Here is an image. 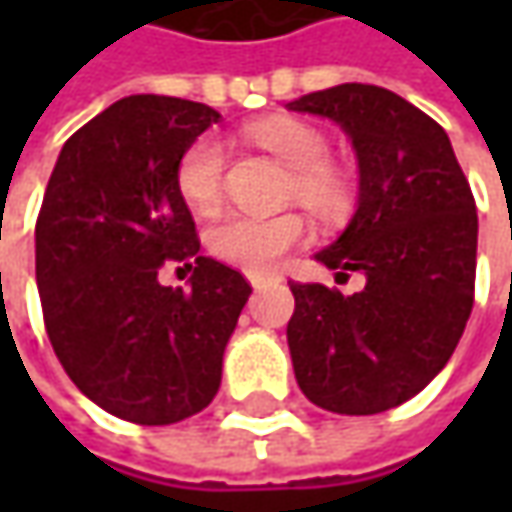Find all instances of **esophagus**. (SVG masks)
Wrapping results in <instances>:
<instances>
[{"instance_id": "esophagus-1", "label": "esophagus", "mask_w": 512, "mask_h": 512, "mask_svg": "<svg viewBox=\"0 0 512 512\" xmlns=\"http://www.w3.org/2000/svg\"><path fill=\"white\" fill-rule=\"evenodd\" d=\"M250 285L256 287V290H259V287H265L267 285V276H250Z\"/></svg>"}]
</instances>
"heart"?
Masks as SVG:
<instances>
[{
	"mask_svg": "<svg viewBox=\"0 0 512 512\" xmlns=\"http://www.w3.org/2000/svg\"><path fill=\"white\" fill-rule=\"evenodd\" d=\"M253 145L276 156L293 170V196L316 216H336L347 205V182L339 170L327 165V139L299 119H265L247 130ZM225 148L219 139L202 136L182 153L176 168V190L193 213L210 216L222 205ZM307 227L302 216H227L210 227V250L245 273H267L282 262L287 250L302 245Z\"/></svg>",
	"mask_w": 512,
	"mask_h": 512,
	"instance_id": "obj_1",
	"label": "heart"
}]
</instances>
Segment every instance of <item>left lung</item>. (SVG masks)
Wrapping results in <instances>:
<instances>
[{
  "mask_svg": "<svg viewBox=\"0 0 512 512\" xmlns=\"http://www.w3.org/2000/svg\"><path fill=\"white\" fill-rule=\"evenodd\" d=\"M287 110L336 122L353 145L356 213L313 259L336 279L364 276L353 296L290 282L293 373L330 413H384L422 393L462 339L476 285V202L447 133L390 90L347 82Z\"/></svg>",
  "mask_w": 512,
  "mask_h": 512,
  "instance_id": "8db88e82",
  "label": "left lung"
}]
</instances>
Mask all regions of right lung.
Returning a JSON list of instances; mask_svg holds the SVG:
<instances>
[{
  "mask_svg": "<svg viewBox=\"0 0 512 512\" xmlns=\"http://www.w3.org/2000/svg\"><path fill=\"white\" fill-rule=\"evenodd\" d=\"M222 113L139 93L113 102L59 153L36 222V287L48 339L90 402L136 424L205 410L250 296L245 276L199 256L176 190L179 159ZM193 261L190 291L165 288Z\"/></svg>",
  "mask_w": 512,
  "mask_h": 512,
  "instance_id": "add662e5",
  "label": "right lung"
}]
</instances>
